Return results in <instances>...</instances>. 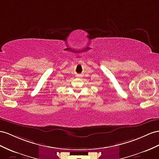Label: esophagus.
Masks as SVG:
<instances>
[{"instance_id": "34e87169", "label": "esophagus", "mask_w": 159, "mask_h": 159, "mask_svg": "<svg viewBox=\"0 0 159 159\" xmlns=\"http://www.w3.org/2000/svg\"><path fill=\"white\" fill-rule=\"evenodd\" d=\"M76 77H79V78H80V77H81V75H76Z\"/></svg>"}]
</instances>
